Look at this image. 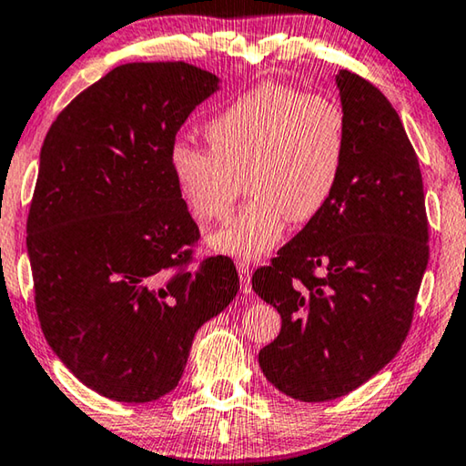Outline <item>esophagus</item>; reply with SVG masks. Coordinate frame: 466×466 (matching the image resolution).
I'll return each instance as SVG.
<instances>
[{"mask_svg":"<svg viewBox=\"0 0 466 466\" xmlns=\"http://www.w3.org/2000/svg\"><path fill=\"white\" fill-rule=\"evenodd\" d=\"M238 275H240V289H242V294H250V269H248V265L244 263V261H240L238 265Z\"/></svg>","mask_w":466,"mask_h":466,"instance_id":"esophagus-1","label":"esophagus"}]
</instances>
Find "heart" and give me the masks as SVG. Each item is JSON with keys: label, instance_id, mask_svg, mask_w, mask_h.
I'll return each instance as SVG.
<instances>
[{"label": "heart", "instance_id": "1", "mask_svg": "<svg viewBox=\"0 0 466 466\" xmlns=\"http://www.w3.org/2000/svg\"><path fill=\"white\" fill-rule=\"evenodd\" d=\"M205 136L211 147L172 146V177L199 222L222 219L248 185L250 201L208 238L219 255L242 261L278 247L288 219L310 222L327 208L350 152V121L335 98L275 82L236 96Z\"/></svg>", "mask_w": 466, "mask_h": 466}]
</instances>
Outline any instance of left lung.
Returning <instances> with one entry per match:
<instances>
[{
	"mask_svg": "<svg viewBox=\"0 0 466 466\" xmlns=\"http://www.w3.org/2000/svg\"><path fill=\"white\" fill-rule=\"evenodd\" d=\"M337 86L350 121L341 183L252 275V289L281 314L258 366L304 403L356 390L397 356L430 258L420 160L397 110L347 69Z\"/></svg>",
	"mask_w": 466,
	"mask_h": 466,
	"instance_id": "obj_1",
	"label": "left lung"
}]
</instances>
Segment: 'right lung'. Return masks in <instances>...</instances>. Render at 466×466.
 <instances>
[{
    "label": "right lung",
    "mask_w": 466,
    "mask_h": 466,
    "mask_svg": "<svg viewBox=\"0 0 466 466\" xmlns=\"http://www.w3.org/2000/svg\"><path fill=\"white\" fill-rule=\"evenodd\" d=\"M218 90L185 61L125 63L53 121L26 222L43 335L88 389L170 392L193 337L240 288L234 261L193 265L199 228L170 170L177 131Z\"/></svg>",
    "instance_id": "obj_1"
}]
</instances>
